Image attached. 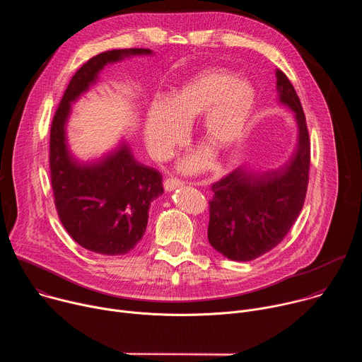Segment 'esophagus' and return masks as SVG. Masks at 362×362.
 <instances>
[{"label":"esophagus","mask_w":362,"mask_h":362,"mask_svg":"<svg viewBox=\"0 0 362 362\" xmlns=\"http://www.w3.org/2000/svg\"><path fill=\"white\" fill-rule=\"evenodd\" d=\"M180 186H183V182H182L180 179L169 177V179L165 180V189H166L168 192H172V190H175V189H177V187H180Z\"/></svg>","instance_id":"obj_1"}]
</instances>
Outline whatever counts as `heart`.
Wrapping results in <instances>:
<instances>
[{
	"label": "heart",
	"mask_w": 362,
	"mask_h": 362,
	"mask_svg": "<svg viewBox=\"0 0 362 362\" xmlns=\"http://www.w3.org/2000/svg\"><path fill=\"white\" fill-rule=\"evenodd\" d=\"M255 90L246 80L219 67L204 69L180 86L169 100L158 98L147 113L144 134L154 156L169 158L189 134V123L203 115V139L216 150L238 146L246 134L255 109ZM208 165L200 153L183 163L196 172Z\"/></svg>",
	"instance_id": "1"
}]
</instances>
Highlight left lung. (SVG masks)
I'll use <instances>...</instances> for the list:
<instances>
[{
    "label": "left lung",
    "mask_w": 362,
    "mask_h": 362,
    "mask_svg": "<svg viewBox=\"0 0 362 362\" xmlns=\"http://www.w3.org/2000/svg\"><path fill=\"white\" fill-rule=\"evenodd\" d=\"M276 91L298 124L291 159L267 172L240 166L212 185L208 239L219 253L238 262L256 259L281 243L306 196L311 144L300 100L281 70H276Z\"/></svg>",
    "instance_id": "left-lung-1"
}]
</instances>
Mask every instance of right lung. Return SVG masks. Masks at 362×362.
Here are the masks:
<instances>
[{"label": "right lung", "instance_id": "1", "mask_svg": "<svg viewBox=\"0 0 362 362\" xmlns=\"http://www.w3.org/2000/svg\"><path fill=\"white\" fill-rule=\"evenodd\" d=\"M147 48L112 49L84 63L70 80L49 130V173L59 218L83 247L101 255H124L143 238L150 203L163 193L162 175L139 163L127 141L105 156L83 162L67 144L66 123L76 101L105 66Z\"/></svg>", "mask_w": 362, "mask_h": 362}]
</instances>
